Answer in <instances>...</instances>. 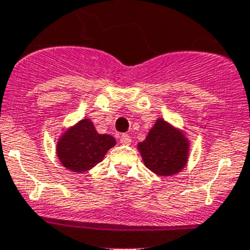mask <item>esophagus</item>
<instances>
[{"label": "esophagus", "instance_id": "obj_1", "mask_svg": "<svg viewBox=\"0 0 250 250\" xmlns=\"http://www.w3.org/2000/svg\"><path fill=\"white\" fill-rule=\"evenodd\" d=\"M119 140H121V144H123V145H131V142H132L131 136L127 135V133H123V135L119 137Z\"/></svg>", "mask_w": 250, "mask_h": 250}]
</instances>
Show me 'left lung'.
<instances>
[{
    "instance_id": "8db88e82",
    "label": "left lung",
    "mask_w": 250,
    "mask_h": 250,
    "mask_svg": "<svg viewBox=\"0 0 250 250\" xmlns=\"http://www.w3.org/2000/svg\"><path fill=\"white\" fill-rule=\"evenodd\" d=\"M145 165L159 175H173L184 167L188 157V144L179 131L163 119L156 121L144 142H140Z\"/></svg>"
}]
</instances>
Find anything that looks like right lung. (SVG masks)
Returning a JSON list of instances; mask_svg holds the SVG:
<instances>
[{"label": "right lung", "instance_id": "add662e5", "mask_svg": "<svg viewBox=\"0 0 250 250\" xmlns=\"http://www.w3.org/2000/svg\"><path fill=\"white\" fill-rule=\"evenodd\" d=\"M114 145V137L99 135L91 121L83 119L62 136L57 154L64 167L83 173L100 163L106 151Z\"/></svg>", "mask_w": 250, "mask_h": 250}]
</instances>
